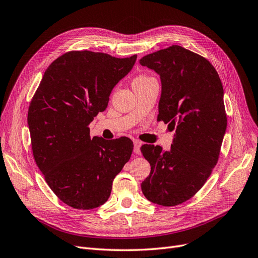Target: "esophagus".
I'll return each mask as SVG.
<instances>
[{
  "label": "esophagus",
  "mask_w": 258,
  "mask_h": 258,
  "mask_svg": "<svg viewBox=\"0 0 258 258\" xmlns=\"http://www.w3.org/2000/svg\"><path fill=\"white\" fill-rule=\"evenodd\" d=\"M141 141L140 140H137V139H135L134 140V152L136 154H138V155H140V147H141Z\"/></svg>",
  "instance_id": "obj_1"
}]
</instances>
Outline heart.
I'll use <instances>...</instances> for the list:
<instances>
[{
    "label": "heart",
    "instance_id": "heart-1",
    "mask_svg": "<svg viewBox=\"0 0 258 258\" xmlns=\"http://www.w3.org/2000/svg\"><path fill=\"white\" fill-rule=\"evenodd\" d=\"M150 79H153V78H151V76H148V75H139V76H137V78L134 80V83H133V84L146 82V81H148V80H150Z\"/></svg>",
    "mask_w": 258,
    "mask_h": 258
}]
</instances>
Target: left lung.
Wrapping results in <instances>:
<instances>
[{
    "label": "left lung",
    "mask_w": 258,
    "mask_h": 258,
    "mask_svg": "<svg viewBox=\"0 0 258 258\" xmlns=\"http://www.w3.org/2000/svg\"><path fill=\"white\" fill-rule=\"evenodd\" d=\"M139 62L160 75L157 121L175 128L169 151L140 148L151 165L141 189L152 203L175 206L203 187L218 163L227 125L222 83L205 57L180 45L148 54Z\"/></svg>",
    "instance_id": "8db88e82"
}]
</instances>
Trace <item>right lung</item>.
<instances>
[{
  "mask_svg": "<svg viewBox=\"0 0 258 258\" xmlns=\"http://www.w3.org/2000/svg\"><path fill=\"white\" fill-rule=\"evenodd\" d=\"M136 58L67 52L47 67L31 101L27 123L35 161L52 191L68 206L103 205L113 178L131 158L130 138H91L89 124L106 109L112 88Z\"/></svg>",
  "mask_w": 258,
  "mask_h": 258,
  "instance_id": "obj_1",
  "label": "right lung"
}]
</instances>
